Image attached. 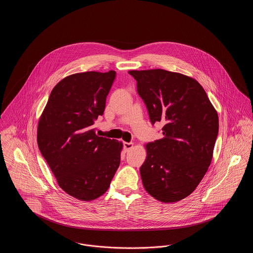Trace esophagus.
Segmentation results:
<instances>
[{
	"mask_svg": "<svg viewBox=\"0 0 253 253\" xmlns=\"http://www.w3.org/2000/svg\"><path fill=\"white\" fill-rule=\"evenodd\" d=\"M123 146H124V150H125V152H129L131 149H132V147H133V143H132V142H124V143H123Z\"/></svg>",
	"mask_w": 253,
	"mask_h": 253,
	"instance_id": "obj_1",
	"label": "esophagus"
}]
</instances>
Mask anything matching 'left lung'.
<instances>
[{
    "label": "left lung",
    "instance_id": "1",
    "mask_svg": "<svg viewBox=\"0 0 253 253\" xmlns=\"http://www.w3.org/2000/svg\"><path fill=\"white\" fill-rule=\"evenodd\" d=\"M151 122L161 121L163 137L145 144L139 169L146 192L160 202L189 196L211 165L219 120L204 88L193 78L163 69L131 70Z\"/></svg>",
    "mask_w": 253,
    "mask_h": 253
}]
</instances>
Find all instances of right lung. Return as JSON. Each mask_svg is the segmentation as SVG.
<instances>
[{
  "label": "right lung",
  "mask_w": 253,
  "mask_h": 253,
  "mask_svg": "<svg viewBox=\"0 0 253 253\" xmlns=\"http://www.w3.org/2000/svg\"><path fill=\"white\" fill-rule=\"evenodd\" d=\"M116 72L76 73L53 88L37 129L39 149L60 189L82 201L106 193L121 163L123 143L98 136L92 125L102 116Z\"/></svg>",
  "instance_id": "obj_1"
}]
</instances>
